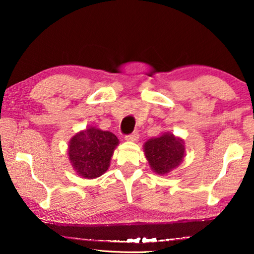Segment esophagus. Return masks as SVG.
<instances>
[{"instance_id":"esophagus-1","label":"esophagus","mask_w":254,"mask_h":254,"mask_svg":"<svg viewBox=\"0 0 254 254\" xmlns=\"http://www.w3.org/2000/svg\"><path fill=\"white\" fill-rule=\"evenodd\" d=\"M126 140L127 141H137L139 140V134H137V132H133V133H131V134H128V135H126Z\"/></svg>"}]
</instances>
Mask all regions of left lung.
Listing matches in <instances>:
<instances>
[{"label":"left lung","mask_w":254,"mask_h":254,"mask_svg":"<svg viewBox=\"0 0 254 254\" xmlns=\"http://www.w3.org/2000/svg\"><path fill=\"white\" fill-rule=\"evenodd\" d=\"M143 149L150 167L158 175H167L176 169L185 157L184 140L169 132L149 139Z\"/></svg>","instance_id":"obj_1"}]
</instances>
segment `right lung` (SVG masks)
I'll list each match as a JSON object with an SVG mask.
<instances>
[{
    "mask_svg": "<svg viewBox=\"0 0 254 254\" xmlns=\"http://www.w3.org/2000/svg\"><path fill=\"white\" fill-rule=\"evenodd\" d=\"M119 139L112 132L89 127L71 137L68 156L77 175L94 179L109 169Z\"/></svg>",
    "mask_w": 254,
    "mask_h": 254,
    "instance_id": "add662e5",
    "label": "right lung"
}]
</instances>
